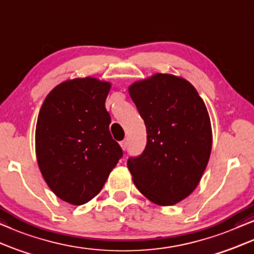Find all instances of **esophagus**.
<instances>
[{
	"instance_id": "34e87169",
	"label": "esophagus",
	"mask_w": 254,
	"mask_h": 254,
	"mask_svg": "<svg viewBox=\"0 0 254 254\" xmlns=\"http://www.w3.org/2000/svg\"><path fill=\"white\" fill-rule=\"evenodd\" d=\"M121 147H122V150H123V151L127 150V140L121 141Z\"/></svg>"
}]
</instances>
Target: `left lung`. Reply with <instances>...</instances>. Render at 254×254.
Instances as JSON below:
<instances>
[{"mask_svg": "<svg viewBox=\"0 0 254 254\" xmlns=\"http://www.w3.org/2000/svg\"><path fill=\"white\" fill-rule=\"evenodd\" d=\"M145 122L143 154L127 160L133 184L147 200L174 205L200 184L212 146L207 107L184 77L157 73L129 86Z\"/></svg>", "mask_w": 254, "mask_h": 254, "instance_id": "8db88e82", "label": "left lung"}]
</instances>
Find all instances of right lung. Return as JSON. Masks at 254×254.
<instances>
[{"label":"right lung","mask_w":254,"mask_h":254,"mask_svg":"<svg viewBox=\"0 0 254 254\" xmlns=\"http://www.w3.org/2000/svg\"><path fill=\"white\" fill-rule=\"evenodd\" d=\"M110 88L92 76L66 80L40 108L37 162L51 190L67 203L81 205L95 197L123 155L104 106Z\"/></svg>","instance_id":"right-lung-1"}]
</instances>
